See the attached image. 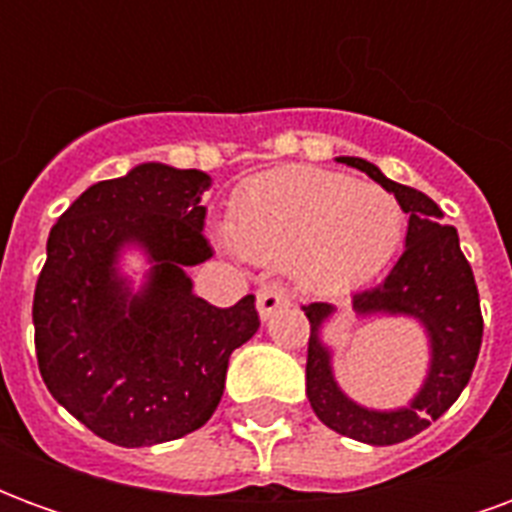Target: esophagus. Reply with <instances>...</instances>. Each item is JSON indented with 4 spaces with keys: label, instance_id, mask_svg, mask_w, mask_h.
<instances>
[{
    "label": "esophagus",
    "instance_id": "esophagus-1",
    "mask_svg": "<svg viewBox=\"0 0 512 512\" xmlns=\"http://www.w3.org/2000/svg\"><path fill=\"white\" fill-rule=\"evenodd\" d=\"M282 307H290L288 290L279 288V285H266V288L257 290V312H260L263 321H268Z\"/></svg>",
    "mask_w": 512,
    "mask_h": 512
}]
</instances>
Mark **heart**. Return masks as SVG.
I'll return each instance as SVG.
<instances>
[{
	"instance_id": "1",
	"label": "heart",
	"mask_w": 512,
	"mask_h": 512,
	"mask_svg": "<svg viewBox=\"0 0 512 512\" xmlns=\"http://www.w3.org/2000/svg\"><path fill=\"white\" fill-rule=\"evenodd\" d=\"M403 230L395 194L301 164L241 186L227 222L235 252L263 266L285 263L293 282L312 293H345L376 279Z\"/></svg>"
}]
</instances>
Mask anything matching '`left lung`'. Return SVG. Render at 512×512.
I'll list each match as a JSON object with an SVG mask.
<instances>
[{
    "instance_id": "1",
    "label": "left lung",
    "mask_w": 512,
    "mask_h": 512,
    "mask_svg": "<svg viewBox=\"0 0 512 512\" xmlns=\"http://www.w3.org/2000/svg\"><path fill=\"white\" fill-rule=\"evenodd\" d=\"M348 167L367 172L408 213L406 249L376 288L354 293L351 307L359 318L370 315H406L425 329L430 362L419 392L406 406L378 411L359 406L345 395L332 367V348L323 343V326L337 307L315 301L304 307L310 318L307 348V397L312 411L326 428L365 444H397L417 436L458 400L472 378L483 343V315L469 260L458 244V230L441 224L444 213L428 194L389 180L365 158L343 156Z\"/></svg>"
}]
</instances>
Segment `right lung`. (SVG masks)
I'll list each match as a JSON object with an SVG mask.
<instances>
[{
	"label": "right lung",
	"mask_w": 512,
	"mask_h": 512,
	"mask_svg": "<svg viewBox=\"0 0 512 512\" xmlns=\"http://www.w3.org/2000/svg\"><path fill=\"white\" fill-rule=\"evenodd\" d=\"M211 175L147 161L84 191L51 227L32 301L35 351L51 397L95 436L150 447L202 428L227 362L260 329L255 296L219 310L186 268L213 255L202 235ZM128 245L146 285L119 271Z\"/></svg>",
	"instance_id": "add662e5"
}]
</instances>
